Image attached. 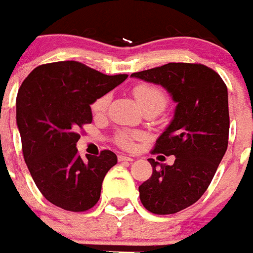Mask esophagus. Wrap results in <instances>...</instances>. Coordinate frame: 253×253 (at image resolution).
Segmentation results:
<instances>
[{
	"label": "esophagus",
	"mask_w": 253,
	"mask_h": 253,
	"mask_svg": "<svg viewBox=\"0 0 253 253\" xmlns=\"http://www.w3.org/2000/svg\"><path fill=\"white\" fill-rule=\"evenodd\" d=\"M131 157H127V155H119V162H132Z\"/></svg>",
	"instance_id": "esophagus-1"
}]
</instances>
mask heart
Instances as JSON below:
<instances>
[{
  "instance_id": "b5f03b06",
  "label": "heart",
  "mask_w": 253,
  "mask_h": 253,
  "mask_svg": "<svg viewBox=\"0 0 253 253\" xmlns=\"http://www.w3.org/2000/svg\"><path fill=\"white\" fill-rule=\"evenodd\" d=\"M133 95L138 105L141 106L142 110L154 111L155 114H160L165 109L168 104V98L164 91L157 85L153 84H138L133 88ZM110 96L108 94L96 99L95 103L93 104V110L95 114H103L108 109ZM136 133H129V132H120L117 134V143L122 147H129L132 139L136 138Z\"/></svg>"
}]
</instances>
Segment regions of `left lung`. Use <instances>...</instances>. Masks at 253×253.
<instances>
[{
    "label": "left lung",
    "instance_id": "8db88e82",
    "mask_svg": "<svg viewBox=\"0 0 253 253\" xmlns=\"http://www.w3.org/2000/svg\"><path fill=\"white\" fill-rule=\"evenodd\" d=\"M131 77L162 85L176 103L174 117L154 148L174 155V164L149 159L153 174L138 190L152 213H177L202 197L225 154L228 88L218 73L200 63L171 62Z\"/></svg>",
    "mask_w": 253,
    "mask_h": 253
}]
</instances>
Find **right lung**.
Listing matches in <instances>:
<instances>
[{
    "instance_id": "right-lung-1",
    "label": "right lung",
    "mask_w": 253,
    "mask_h": 253,
    "mask_svg": "<svg viewBox=\"0 0 253 253\" xmlns=\"http://www.w3.org/2000/svg\"><path fill=\"white\" fill-rule=\"evenodd\" d=\"M128 76H106L77 61L42 65L17 95V126L35 185L52 205L84 211L98 203L106 172L117 157L103 150L82 159L78 128L93 120L90 105Z\"/></svg>"
}]
</instances>
